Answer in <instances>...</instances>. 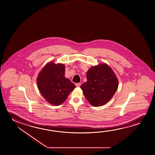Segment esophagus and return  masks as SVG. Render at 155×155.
I'll return each mask as SVG.
<instances>
[{
	"mask_svg": "<svg viewBox=\"0 0 155 155\" xmlns=\"http://www.w3.org/2000/svg\"><path fill=\"white\" fill-rule=\"evenodd\" d=\"M75 86L76 87H80V86H81V83H76L75 84Z\"/></svg>",
	"mask_w": 155,
	"mask_h": 155,
	"instance_id": "1",
	"label": "esophagus"
}]
</instances>
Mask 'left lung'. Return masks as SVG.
Segmentation results:
<instances>
[{"label": "left lung", "instance_id": "8db88e82", "mask_svg": "<svg viewBox=\"0 0 155 155\" xmlns=\"http://www.w3.org/2000/svg\"><path fill=\"white\" fill-rule=\"evenodd\" d=\"M87 81L80 88L91 105L98 107L112 98L118 88V80L107 64L93 66L87 73Z\"/></svg>", "mask_w": 155, "mask_h": 155}]
</instances>
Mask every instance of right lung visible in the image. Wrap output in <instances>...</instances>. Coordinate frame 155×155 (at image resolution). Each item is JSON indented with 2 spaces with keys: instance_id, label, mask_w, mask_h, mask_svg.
I'll use <instances>...</instances> for the list:
<instances>
[{
  "instance_id": "right-lung-1",
  "label": "right lung",
  "mask_w": 155,
  "mask_h": 155,
  "mask_svg": "<svg viewBox=\"0 0 155 155\" xmlns=\"http://www.w3.org/2000/svg\"><path fill=\"white\" fill-rule=\"evenodd\" d=\"M64 64L49 62L37 78L38 87L42 95L53 105L63 103L75 88L74 84L64 76Z\"/></svg>"
}]
</instances>
